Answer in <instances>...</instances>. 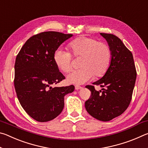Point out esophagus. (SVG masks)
<instances>
[{
  "instance_id": "esophagus-1",
  "label": "esophagus",
  "mask_w": 148,
  "mask_h": 148,
  "mask_svg": "<svg viewBox=\"0 0 148 148\" xmlns=\"http://www.w3.org/2000/svg\"><path fill=\"white\" fill-rule=\"evenodd\" d=\"M82 88V87H81V86H75V89L76 90H78V89H81Z\"/></svg>"
}]
</instances>
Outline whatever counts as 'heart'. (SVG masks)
<instances>
[{
  "instance_id": "obj_1",
  "label": "heart",
  "mask_w": 148,
  "mask_h": 148,
  "mask_svg": "<svg viewBox=\"0 0 148 148\" xmlns=\"http://www.w3.org/2000/svg\"><path fill=\"white\" fill-rule=\"evenodd\" d=\"M70 52L62 49L55 51L53 61L60 71L68 73L72 68V56L79 58L78 70L72 71L67 76V81L74 84H83L93 76H103L108 69L111 60V49L104 42L97 39L81 36L68 45Z\"/></svg>"
}]
</instances>
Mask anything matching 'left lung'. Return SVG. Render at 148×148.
I'll return each instance as SVG.
<instances>
[{"mask_svg": "<svg viewBox=\"0 0 148 148\" xmlns=\"http://www.w3.org/2000/svg\"><path fill=\"white\" fill-rule=\"evenodd\" d=\"M111 49L112 58L104 76L93 86H86L91 91L90 98L85 102L87 112L95 119L108 121L121 115L129 107L136 79V71L131 51L118 37L112 34L101 33Z\"/></svg>", "mask_w": 148, "mask_h": 148, "instance_id": "left-lung-1", "label": "left lung"}]
</instances>
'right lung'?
I'll return each mask as SVG.
<instances>
[{"label":"right lung","mask_w":148,"mask_h":148,"mask_svg":"<svg viewBox=\"0 0 148 148\" xmlns=\"http://www.w3.org/2000/svg\"><path fill=\"white\" fill-rule=\"evenodd\" d=\"M72 36L56 31L42 32L27 40L17 55L14 87L25 111L39 122L51 121L61 113L64 97L74 86H52L65 79L55 64L53 55L60 45Z\"/></svg>","instance_id":"1"}]
</instances>
